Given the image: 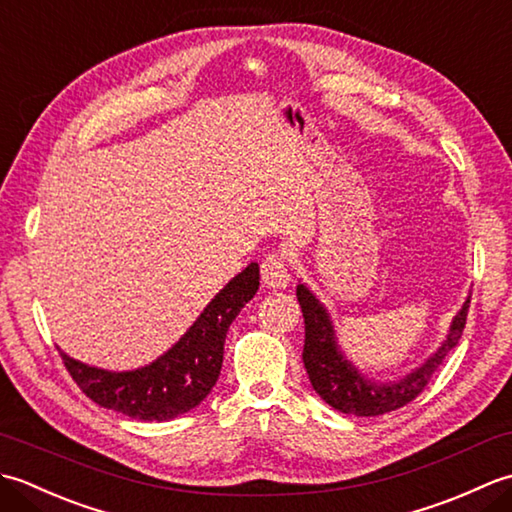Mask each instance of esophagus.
<instances>
[{
	"instance_id": "1",
	"label": "esophagus",
	"mask_w": 512,
	"mask_h": 512,
	"mask_svg": "<svg viewBox=\"0 0 512 512\" xmlns=\"http://www.w3.org/2000/svg\"><path fill=\"white\" fill-rule=\"evenodd\" d=\"M262 281L266 288L281 290L290 284V270L286 257L281 253H270L262 262Z\"/></svg>"
}]
</instances>
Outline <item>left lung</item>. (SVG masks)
I'll return each instance as SVG.
<instances>
[{
    "label": "left lung",
    "instance_id": "obj_1",
    "mask_svg": "<svg viewBox=\"0 0 512 512\" xmlns=\"http://www.w3.org/2000/svg\"><path fill=\"white\" fill-rule=\"evenodd\" d=\"M297 299L303 312V323H306L303 365H306L310 383L330 407L341 413H352V416H383V413L405 407L416 398L436 374L444 356L458 345L471 303L469 295L460 312L453 317L447 339L427 361L411 369L400 380L380 383V380L363 376L352 361H347L339 339H336L330 312L306 284L297 286Z\"/></svg>",
    "mask_w": 512,
    "mask_h": 512
}]
</instances>
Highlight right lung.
Segmentation results:
<instances>
[{
	"mask_svg": "<svg viewBox=\"0 0 512 512\" xmlns=\"http://www.w3.org/2000/svg\"><path fill=\"white\" fill-rule=\"evenodd\" d=\"M257 288L259 266L253 262L217 292L176 345L145 367L110 372L65 352L61 358L74 383L96 405L147 422L178 418L211 394L222 369L226 332Z\"/></svg>",
	"mask_w": 512,
	"mask_h": 512,
	"instance_id": "1",
	"label": "right lung"
}]
</instances>
